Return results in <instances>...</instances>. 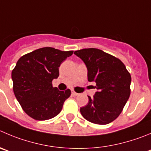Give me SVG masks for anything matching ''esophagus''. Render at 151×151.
Listing matches in <instances>:
<instances>
[{"label": "esophagus", "mask_w": 151, "mask_h": 151, "mask_svg": "<svg viewBox=\"0 0 151 151\" xmlns=\"http://www.w3.org/2000/svg\"><path fill=\"white\" fill-rule=\"evenodd\" d=\"M72 94H73V96H78V95H79V93H76V92H75L74 90H72Z\"/></svg>", "instance_id": "1"}]
</instances>
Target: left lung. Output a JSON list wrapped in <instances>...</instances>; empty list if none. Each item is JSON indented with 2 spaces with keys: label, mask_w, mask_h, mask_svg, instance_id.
Wrapping results in <instances>:
<instances>
[{
  "label": "left lung",
  "mask_w": 151,
  "mask_h": 151,
  "mask_svg": "<svg viewBox=\"0 0 151 151\" xmlns=\"http://www.w3.org/2000/svg\"><path fill=\"white\" fill-rule=\"evenodd\" d=\"M87 69V79L96 82L97 92L88 96L86 106L80 108L83 117L94 124H107L122 111L130 94L131 76L119 58L96 48L74 52Z\"/></svg>",
  "instance_id": "8db88e82"
}]
</instances>
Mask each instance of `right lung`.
Instances as JSON below:
<instances>
[{
    "label": "right lung",
    "instance_id": "1",
    "mask_svg": "<svg viewBox=\"0 0 151 151\" xmlns=\"http://www.w3.org/2000/svg\"><path fill=\"white\" fill-rule=\"evenodd\" d=\"M73 51L44 47L19 58L12 72L13 91L24 111L38 121L50 119L61 111L70 90L60 91L52 81L59 76L58 67Z\"/></svg>",
    "mask_w": 151,
    "mask_h": 151
}]
</instances>
